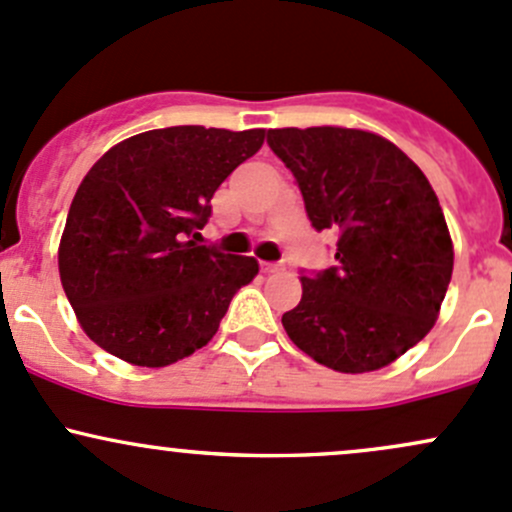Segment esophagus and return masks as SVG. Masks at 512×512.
Listing matches in <instances>:
<instances>
[{"label": "esophagus", "mask_w": 512, "mask_h": 512, "mask_svg": "<svg viewBox=\"0 0 512 512\" xmlns=\"http://www.w3.org/2000/svg\"><path fill=\"white\" fill-rule=\"evenodd\" d=\"M261 271L263 273H280L283 271V266H280V263H261Z\"/></svg>", "instance_id": "34e87169"}]
</instances>
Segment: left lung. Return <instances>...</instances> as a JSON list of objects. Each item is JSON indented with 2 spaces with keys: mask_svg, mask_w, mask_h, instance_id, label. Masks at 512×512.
<instances>
[{
  "mask_svg": "<svg viewBox=\"0 0 512 512\" xmlns=\"http://www.w3.org/2000/svg\"><path fill=\"white\" fill-rule=\"evenodd\" d=\"M268 146L295 175L312 227L339 234L337 263L302 273L285 332L334 371L393 364L434 327L452 280V236L430 180L371 131L268 129Z\"/></svg>",
  "mask_w": 512,
  "mask_h": 512,
  "instance_id": "left-lung-1",
  "label": "left lung"
}]
</instances>
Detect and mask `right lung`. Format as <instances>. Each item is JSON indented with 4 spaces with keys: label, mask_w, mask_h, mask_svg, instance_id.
Segmentation results:
<instances>
[{
    "label": "right lung",
    "mask_w": 512,
    "mask_h": 512,
    "mask_svg": "<svg viewBox=\"0 0 512 512\" xmlns=\"http://www.w3.org/2000/svg\"><path fill=\"white\" fill-rule=\"evenodd\" d=\"M266 131L168 126L112 146L70 205L60 283L87 337L161 368L202 349L258 261L200 246L212 195Z\"/></svg>",
    "instance_id": "obj_1"
}]
</instances>
